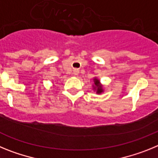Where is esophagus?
Segmentation results:
<instances>
[{"label":"esophagus","mask_w":158,"mask_h":158,"mask_svg":"<svg viewBox=\"0 0 158 158\" xmlns=\"http://www.w3.org/2000/svg\"><path fill=\"white\" fill-rule=\"evenodd\" d=\"M78 73H79V71H78L77 69H74L73 72V74L74 75V76H77Z\"/></svg>","instance_id":"1"}]
</instances>
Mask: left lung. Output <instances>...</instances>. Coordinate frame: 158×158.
Masks as SVG:
<instances>
[{
  "mask_svg": "<svg viewBox=\"0 0 158 158\" xmlns=\"http://www.w3.org/2000/svg\"><path fill=\"white\" fill-rule=\"evenodd\" d=\"M93 81H94V85H93V90L96 91V93L97 94H101L102 93H104V89H103V85L100 83V80L98 78L94 77L93 79Z\"/></svg>",
  "mask_w": 158,
  "mask_h": 158,
  "instance_id": "8db88e82",
  "label": "left lung"
}]
</instances>
